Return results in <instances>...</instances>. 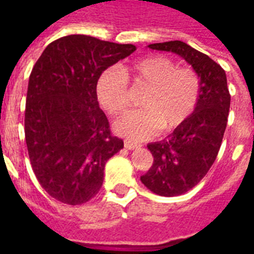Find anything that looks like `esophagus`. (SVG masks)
<instances>
[{"label": "esophagus", "instance_id": "esophagus-1", "mask_svg": "<svg viewBox=\"0 0 254 254\" xmlns=\"http://www.w3.org/2000/svg\"><path fill=\"white\" fill-rule=\"evenodd\" d=\"M141 145L137 142H134V141H131V140H125V147L126 149L128 150H134L137 149V147H140Z\"/></svg>", "mask_w": 254, "mask_h": 254}]
</instances>
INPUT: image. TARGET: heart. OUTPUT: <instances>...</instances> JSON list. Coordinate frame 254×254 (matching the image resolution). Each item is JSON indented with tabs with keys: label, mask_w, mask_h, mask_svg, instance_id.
I'll use <instances>...</instances> for the list:
<instances>
[{
	"label": "heart",
	"mask_w": 254,
	"mask_h": 254,
	"mask_svg": "<svg viewBox=\"0 0 254 254\" xmlns=\"http://www.w3.org/2000/svg\"><path fill=\"white\" fill-rule=\"evenodd\" d=\"M128 81L134 87H147L141 99V111L127 113L114 128L131 140L152 137L161 129L176 131L196 111L201 93L199 76L194 69L177 67L165 56L154 55L134 61L121 69L103 71L96 84L100 105L107 113L120 116L129 107Z\"/></svg>",
	"instance_id": "b5f03b06"
}]
</instances>
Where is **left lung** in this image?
<instances>
[{
  "label": "left lung",
  "instance_id": "8db88e82",
  "mask_svg": "<svg viewBox=\"0 0 254 254\" xmlns=\"http://www.w3.org/2000/svg\"><path fill=\"white\" fill-rule=\"evenodd\" d=\"M149 48L177 53L199 76L201 93L190 120L165 140L147 145L152 165L141 177L159 196H179L197 186L212 167L228 123L230 94L225 71L205 53L181 40L150 44Z\"/></svg>",
  "mask_w": 254,
  "mask_h": 254
}]
</instances>
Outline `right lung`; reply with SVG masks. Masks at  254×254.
I'll return each instance as SVG.
<instances>
[{"mask_svg": "<svg viewBox=\"0 0 254 254\" xmlns=\"http://www.w3.org/2000/svg\"><path fill=\"white\" fill-rule=\"evenodd\" d=\"M136 51L89 35H67L47 46L29 77L25 140L31 168L47 193L81 205L100 190L104 167L123 149L99 108L103 71Z\"/></svg>", "mask_w": 254, "mask_h": 254, "instance_id": "right-lung-1", "label": "right lung"}]
</instances>
